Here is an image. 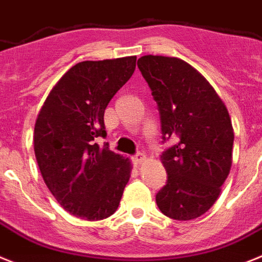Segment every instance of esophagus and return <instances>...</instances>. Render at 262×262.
Listing matches in <instances>:
<instances>
[{"label": "esophagus", "instance_id": "esophagus-1", "mask_svg": "<svg viewBox=\"0 0 262 262\" xmlns=\"http://www.w3.org/2000/svg\"><path fill=\"white\" fill-rule=\"evenodd\" d=\"M133 160L136 165H140L142 163L146 162V155H144V154H140V152L136 154V155L133 158Z\"/></svg>", "mask_w": 262, "mask_h": 262}]
</instances>
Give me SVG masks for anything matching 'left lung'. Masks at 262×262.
I'll return each instance as SVG.
<instances>
[{
	"instance_id": "left-lung-1",
	"label": "left lung",
	"mask_w": 262,
	"mask_h": 262,
	"mask_svg": "<svg viewBox=\"0 0 262 262\" xmlns=\"http://www.w3.org/2000/svg\"><path fill=\"white\" fill-rule=\"evenodd\" d=\"M138 67L160 113L168 180L156 195L167 217L189 221L216 203L232 167L234 133L227 106L211 83L180 58L144 55Z\"/></svg>"
}]
</instances>
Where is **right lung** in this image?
<instances>
[{
	"label": "right lung",
	"instance_id": "1",
	"mask_svg": "<svg viewBox=\"0 0 262 262\" xmlns=\"http://www.w3.org/2000/svg\"><path fill=\"white\" fill-rule=\"evenodd\" d=\"M135 66V55L79 62L62 75L38 113V167L51 195L75 217L103 220L119 207L133 164L94 139L106 136L104 110Z\"/></svg>",
	"mask_w": 262,
	"mask_h": 262
}]
</instances>
